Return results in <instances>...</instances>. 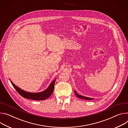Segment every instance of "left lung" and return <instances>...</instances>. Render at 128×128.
<instances>
[{"label":"left lung","instance_id":"obj_1","mask_svg":"<svg viewBox=\"0 0 128 128\" xmlns=\"http://www.w3.org/2000/svg\"><path fill=\"white\" fill-rule=\"evenodd\" d=\"M74 93L75 94V95L79 98H82V99H84V100H93V98H88V97H86V96H81V95H79L76 92L75 90H74Z\"/></svg>","mask_w":128,"mask_h":128}]
</instances>
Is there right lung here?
I'll return each instance as SVG.
<instances>
[{"instance_id":"right-lung-1","label":"right lung","mask_w":128,"mask_h":128,"mask_svg":"<svg viewBox=\"0 0 128 128\" xmlns=\"http://www.w3.org/2000/svg\"><path fill=\"white\" fill-rule=\"evenodd\" d=\"M55 80H56V79L51 83L48 88L46 90H45L43 92H36V93L29 92H25L21 90L16 86H15V85L12 82V81H10V82L13 87L15 88L17 92L22 97L32 99V100H44L47 98H49L52 94L54 90Z\"/></svg>"}]
</instances>
